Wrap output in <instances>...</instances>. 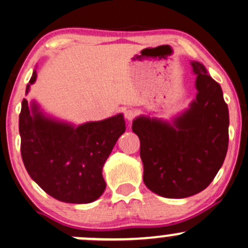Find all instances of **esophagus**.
Instances as JSON below:
<instances>
[{
    "label": "esophagus",
    "mask_w": 248,
    "mask_h": 248,
    "mask_svg": "<svg viewBox=\"0 0 248 248\" xmlns=\"http://www.w3.org/2000/svg\"><path fill=\"white\" fill-rule=\"evenodd\" d=\"M135 114H137V113H135L133 109H126V110H124V117H126L128 121H132V120L134 119Z\"/></svg>",
    "instance_id": "1"
}]
</instances>
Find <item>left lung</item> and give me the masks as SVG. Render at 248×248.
Wrapping results in <instances>:
<instances>
[{
	"label": "left lung",
	"mask_w": 248,
	"mask_h": 248,
	"mask_svg": "<svg viewBox=\"0 0 248 248\" xmlns=\"http://www.w3.org/2000/svg\"><path fill=\"white\" fill-rule=\"evenodd\" d=\"M196 98L170 122L148 116L133 121L140 139L144 183L166 199H184L204 190L225 161L228 148L229 114L220 84L199 62Z\"/></svg>",
	"instance_id": "left-lung-1"
}]
</instances>
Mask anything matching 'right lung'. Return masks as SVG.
I'll list each match as a JSON object with an SVG mask.
<instances>
[{
	"label": "right lung",
	"instance_id": "right-lung-1",
	"mask_svg": "<svg viewBox=\"0 0 248 248\" xmlns=\"http://www.w3.org/2000/svg\"><path fill=\"white\" fill-rule=\"evenodd\" d=\"M33 72L26 93L35 82ZM122 114L75 127L46 117L23 98L19 117L21 157L31 178L46 194L66 203H91L106 189L102 169L120 135Z\"/></svg>",
	"mask_w": 248,
	"mask_h": 248
}]
</instances>
